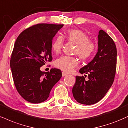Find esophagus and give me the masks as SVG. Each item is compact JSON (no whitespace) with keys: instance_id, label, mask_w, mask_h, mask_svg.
Listing matches in <instances>:
<instances>
[{"instance_id":"1","label":"esophagus","mask_w":128,"mask_h":128,"mask_svg":"<svg viewBox=\"0 0 128 128\" xmlns=\"http://www.w3.org/2000/svg\"><path fill=\"white\" fill-rule=\"evenodd\" d=\"M67 75H68V74L65 73V72H62V77H64V76H66Z\"/></svg>"}]
</instances>
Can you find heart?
<instances>
[{"label":"heart","instance_id":"heart-1","mask_svg":"<svg viewBox=\"0 0 128 128\" xmlns=\"http://www.w3.org/2000/svg\"><path fill=\"white\" fill-rule=\"evenodd\" d=\"M64 37L67 40L76 44L74 53L77 54L82 59H87L91 56L95 49V44L93 41L89 39L88 35L84 32L76 29L70 30ZM62 38L56 37L52 44L53 52L56 54L60 52L62 48ZM78 64L79 61L77 58L66 55L61 56L55 62L56 67L66 72H72Z\"/></svg>","mask_w":128,"mask_h":128}]
</instances>
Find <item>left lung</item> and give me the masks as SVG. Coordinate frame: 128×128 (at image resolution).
<instances>
[{
    "instance_id": "1",
    "label": "left lung",
    "mask_w": 128,
    "mask_h": 128,
    "mask_svg": "<svg viewBox=\"0 0 128 128\" xmlns=\"http://www.w3.org/2000/svg\"><path fill=\"white\" fill-rule=\"evenodd\" d=\"M117 49L113 39L104 31L98 35V50L90 62L80 69V74H88V80L84 76H76L72 89L74 99L78 102L91 105L105 96L113 84L116 69ZM84 74V76L86 75Z\"/></svg>"
}]
</instances>
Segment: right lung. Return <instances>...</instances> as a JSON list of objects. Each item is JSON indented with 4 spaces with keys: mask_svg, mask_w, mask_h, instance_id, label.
<instances>
[{
    "mask_svg": "<svg viewBox=\"0 0 128 128\" xmlns=\"http://www.w3.org/2000/svg\"><path fill=\"white\" fill-rule=\"evenodd\" d=\"M63 24H39L26 29L15 41L10 61L12 78L16 90L31 103L46 101L50 90L62 76L61 70H40L51 61L54 37Z\"/></svg>",
    "mask_w": 128,
    "mask_h": 128,
    "instance_id": "add662e5",
    "label": "right lung"
}]
</instances>
